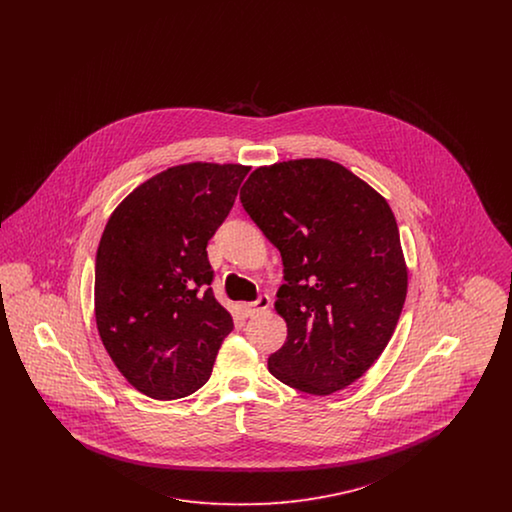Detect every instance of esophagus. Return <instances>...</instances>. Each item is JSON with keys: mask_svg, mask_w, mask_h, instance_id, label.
<instances>
[{"mask_svg": "<svg viewBox=\"0 0 512 512\" xmlns=\"http://www.w3.org/2000/svg\"><path fill=\"white\" fill-rule=\"evenodd\" d=\"M268 305H270V297H268V295H261V297H259L257 301H253V303H240L238 309H240V313H242L245 318H251L265 313L268 309Z\"/></svg>", "mask_w": 512, "mask_h": 512, "instance_id": "1", "label": "esophagus"}]
</instances>
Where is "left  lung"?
I'll list each match as a JSON object with an SVG mask.
<instances>
[{"mask_svg":"<svg viewBox=\"0 0 512 512\" xmlns=\"http://www.w3.org/2000/svg\"><path fill=\"white\" fill-rule=\"evenodd\" d=\"M240 199L284 263L274 309L288 338L268 357L270 374L311 395L347 388L386 349L407 297L388 201L330 159L259 167Z\"/></svg>","mask_w":512,"mask_h":512,"instance_id":"left-lung-1","label":"left lung"}]
</instances>
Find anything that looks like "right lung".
Wrapping results in <instances>:
<instances>
[{"label": "right lung", "instance_id": "1", "mask_svg": "<svg viewBox=\"0 0 512 512\" xmlns=\"http://www.w3.org/2000/svg\"><path fill=\"white\" fill-rule=\"evenodd\" d=\"M249 172L234 163H186L122 199L96 255L99 338L130 386L172 401L211 376L230 313L211 292L207 242Z\"/></svg>", "mask_w": 512, "mask_h": 512}]
</instances>
